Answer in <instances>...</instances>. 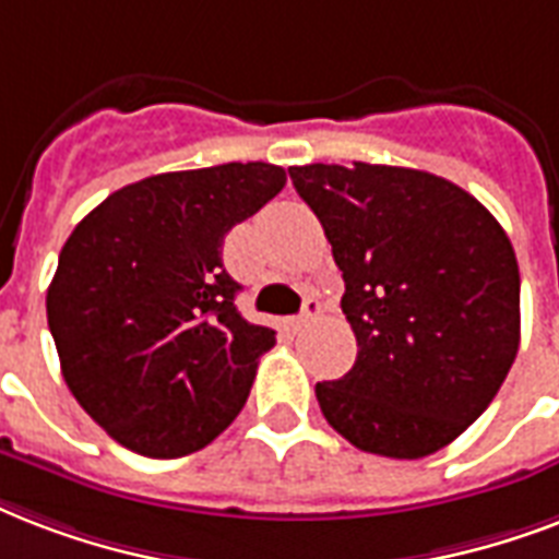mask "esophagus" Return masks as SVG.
<instances>
[{"mask_svg": "<svg viewBox=\"0 0 559 559\" xmlns=\"http://www.w3.org/2000/svg\"><path fill=\"white\" fill-rule=\"evenodd\" d=\"M320 311H323V302H320V297H306V302H302V311H300V320H297V326H306V323H314V320L320 318Z\"/></svg>", "mask_w": 559, "mask_h": 559, "instance_id": "esophagus-1", "label": "esophagus"}]
</instances>
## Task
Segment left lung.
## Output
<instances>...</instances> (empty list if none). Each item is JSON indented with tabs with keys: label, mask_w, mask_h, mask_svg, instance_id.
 Listing matches in <instances>:
<instances>
[{
	"label": "left lung",
	"mask_w": 559,
	"mask_h": 559,
	"mask_svg": "<svg viewBox=\"0 0 559 559\" xmlns=\"http://www.w3.org/2000/svg\"><path fill=\"white\" fill-rule=\"evenodd\" d=\"M323 224L356 332L320 411L361 452L417 461L481 417L519 349V265L501 224L461 186L400 166L288 168Z\"/></svg>",
	"instance_id": "left-lung-1"
}]
</instances>
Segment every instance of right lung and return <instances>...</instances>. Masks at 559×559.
Here are the masks:
<instances>
[{
  "mask_svg": "<svg viewBox=\"0 0 559 559\" xmlns=\"http://www.w3.org/2000/svg\"><path fill=\"white\" fill-rule=\"evenodd\" d=\"M283 186L271 163L154 175L98 203L67 239L46 294L60 370L124 449L192 455L245 408L276 332L239 314L221 245Z\"/></svg>",
  "mask_w": 559,
  "mask_h": 559,
  "instance_id": "obj_1",
  "label": "right lung"
}]
</instances>
